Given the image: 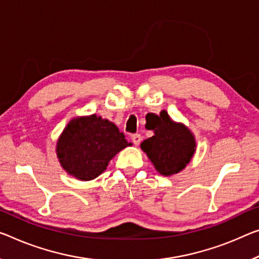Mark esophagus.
I'll return each mask as SVG.
<instances>
[{
	"instance_id": "34e87169",
	"label": "esophagus",
	"mask_w": 259,
	"mask_h": 259,
	"mask_svg": "<svg viewBox=\"0 0 259 259\" xmlns=\"http://www.w3.org/2000/svg\"><path fill=\"white\" fill-rule=\"evenodd\" d=\"M132 140H133V143L135 146H139V145H140L141 140H142V138H141L140 134H133L132 135Z\"/></svg>"
}]
</instances>
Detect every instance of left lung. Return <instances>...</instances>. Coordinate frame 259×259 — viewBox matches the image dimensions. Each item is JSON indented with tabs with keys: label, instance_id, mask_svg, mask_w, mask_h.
<instances>
[{
	"label": "left lung",
	"instance_id": "left-lung-1",
	"mask_svg": "<svg viewBox=\"0 0 259 259\" xmlns=\"http://www.w3.org/2000/svg\"><path fill=\"white\" fill-rule=\"evenodd\" d=\"M154 135L141 143V149L148 155L158 172L170 176L180 172L191 161L196 152V141L184 125L172 121L162 111Z\"/></svg>",
	"mask_w": 259,
	"mask_h": 259
}]
</instances>
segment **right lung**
Wrapping results in <instances>:
<instances>
[{
  "label": "right lung",
  "mask_w": 259,
  "mask_h": 259,
  "mask_svg": "<svg viewBox=\"0 0 259 259\" xmlns=\"http://www.w3.org/2000/svg\"><path fill=\"white\" fill-rule=\"evenodd\" d=\"M125 134L107 120L97 117L73 119L57 145L58 157L67 172L81 181L98 177L114 155L131 146Z\"/></svg>",
  "instance_id": "right-lung-1"
}]
</instances>
